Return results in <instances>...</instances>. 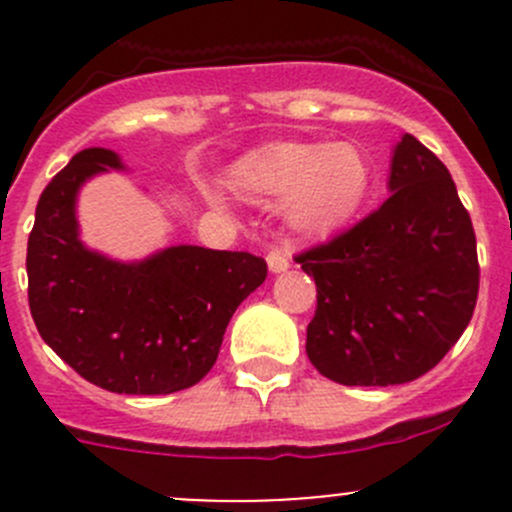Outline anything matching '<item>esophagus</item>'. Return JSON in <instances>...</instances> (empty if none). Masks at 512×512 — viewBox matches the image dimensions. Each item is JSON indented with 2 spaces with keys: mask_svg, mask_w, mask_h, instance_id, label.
<instances>
[{
  "mask_svg": "<svg viewBox=\"0 0 512 512\" xmlns=\"http://www.w3.org/2000/svg\"><path fill=\"white\" fill-rule=\"evenodd\" d=\"M292 262V252L289 247H275V250L267 252V265H270V272H285Z\"/></svg>",
  "mask_w": 512,
  "mask_h": 512,
  "instance_id": "esophagus-1",
  "label": "esophagus"
}]
</instances>
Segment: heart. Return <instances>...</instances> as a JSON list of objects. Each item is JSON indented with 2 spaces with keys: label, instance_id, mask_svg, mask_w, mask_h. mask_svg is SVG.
Returning a JSON list of instances; mask_svg holds the SVG:
<instances>
[{
  "label": "heart",
  "instance_id": "obj_1",
  "mask_svg": "<svg viewBox=\"0 0 512 512\" xmlns=\"http://www.w3.org/2000/svg\"><path fill=\"white\" fill-rule=\"evenodd\" d=\"M230 185L250 203L285 200L287 223L317 235L342 225L371 188V165L359 146L339 143H280L242 160ZM218 203L215 195H210Z\"/></svg>",
  "mask_w": 512,
  "mask_h": 512
}]
</instances>
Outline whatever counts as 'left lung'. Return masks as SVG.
Listing matches in <instances>:
<instances>
[{
  "label": "left lung",
  "instance_id": "obj_1",
  "mask_svg": "<svg viewBox=\"0 0 512 512\" xmlns=\"http://www.w3.org/2000/svg\"><path fill=\"white\" fill-rule=\"evenodd\" d=\"M391 195L294 260L317 285L307 356L344 386H394L431 371L478 299L476 232L456 183L421 141L394 148Z\"/></svg>",
  "mask_w": 512,
  "mask_h": 512
}]
</instances>
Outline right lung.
I'll return each instance as SVG.
<instances>
[{
	"mask_svg": "<svg viewBox=\"0 0 512 512\" xmlns=\"http://www.w3.org/2000/svg\"><path fill=\"white\" fill-rule=\"evenodd\" d=\"M118 153L86 148L51 178L27 245L29 309L41 339L76 374L113 394H173L198 384L218 359L227 322L265 282L250 252L165 247L118 262L79 237L76 195Z\"/></svg>",
	"mask_w": 512,
	"mask_h": 512,
	"instance_id": "1",
	"label": "right lung"
}]
</instances>
